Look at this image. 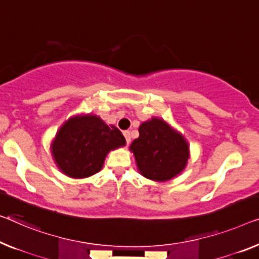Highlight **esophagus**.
I'll use <instances>...</instances> for the list:
<instances>
[{
	"label": "esophagus",
	"instance_id": "34e87169",
	"mask_svg": "<svg viewBox=\"0 0 259 259\" xmlns=\"http://www.w3.org/2000/svg\"><path fill=\"white\" fill-rule=\"evenodd\" d=\"M123 135H124V137H125L126 144H130V141H131V137H130V131H128V130L123 131Z\"/></svg>",
	"mask_w": 259,
	"mask_h": 259
}]
</instances>
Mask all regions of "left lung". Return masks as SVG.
Returning <instances> with one entry per match:
<instances>
[{"instance_id": "1", "label": "left lung", "mask_w": 259, "mask_h": 259, "mask_svg": "<svg viewBox=\"0 0 259 259\" xmlns=\"http://www.w3.org/2000/svg\"><path fill=\"white\" fill-rule=\"evenodd\" d=\"M138 131L140 137L134 140L129 150L143 177L164 183L184 171L190 159V145L179 131L154 116L143 122Z\"/></svg>"}]
</instances>
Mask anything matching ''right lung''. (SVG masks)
I'll use <instances>...</instances> for the list:
<instances>
[{
	"label": "right lung",
	"instance_id": "add662e5",
	"mask_svg": "<svg viewBox=\"0 0 259 259\" xmlns=\"http://www.w3.org/2000/svg\"><path fill=\"white\" fill-rule=\"evenodd\" d=\"M125 143L116 126L94 114H84L72 116L60 126L50 150L60 172L82 179L101 171L107 154Z\"/></svg>",
	"mask_w": 259,
	"mask_h": 259
}]
</instances>
